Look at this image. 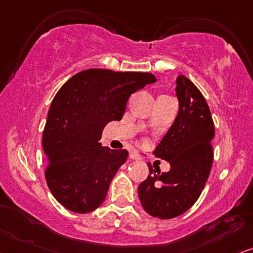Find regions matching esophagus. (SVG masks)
Wrapping results in <instances>:
<instances>
[{
  "label": "esophagus",
  "instance_id": "1",
  "mask_svg": "<svg viewBox=\"0 0 253 253\" xmlns=\"http://www.w3.org/2000/svg\"><path fill=\"white\" fill-rule=\"evenodd\" d=\"M129 158L132 160H140L141 158H140V155L137 154L136 150H132V152H129Z\"/></svg>",
  "mask_w": 253,
  "mask_h": 253
}]
</instances>
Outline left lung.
Segmentation results:
<instances>
[{"mask_svg": "<svg viewBox=\"0 0 253 253\" xmlns=\"http://www.w3.org/2000/svg\"><path fill=\"white\" fill-rule=\"evenodd\" d=\"M178 113L154 150L170 165L160 172L148 164L149 175L137 188L143 209L161 219L187 211L202 193L212 166L215 126L206 99L183 75L176 79Z\"/></svg>", "mask_w": 253, "mask_h": 253, "instance_id": "1", "label": "left lung"}]
</instances>
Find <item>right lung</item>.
Listing matches in <instances>:
<instances>
[{"mask_svg":"<svg viewBox=\"0 0 253 253\" xmlns=\"http://www.w3.org/2000/svg\"><path fill=\"white\" fill-rule=\"evenodd\" d=\"M152 73L89 69L64 84L51 103L43 148L47 187L73 212L100 207L114 175L128 156L126 149L103 147L104 127L123 118L130 94L153 84Z\"/></svg>","mask_w":253,"mask_h":253,"instance_id":"right-lung-1","label":"right lung"}]
</instances>
